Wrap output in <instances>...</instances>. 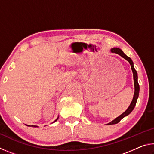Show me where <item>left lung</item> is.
<instances>
[{"label": "left lung", "mask_w": 154, "mask_h": 154, "mask_svg": "<svg viewBox=\"0 0 154 154\" xmlns=\"http://www.w3.org/2000/svg\"><path fill=\"white\" fill-rule=\"evenodd\" d=\"M111 51L112 53H116L119 54V56H121L122 58H124V59H126V60L129 62L130 66H131V69L132 71V72H133V78H134V96L133 98H132V100L131 103H130V106H128V108L127 109V110L124 112L123 113L120 115L118 118H116L114 120L111 121V122H109L107 125H112V124H118L119 122H120L121 119L122 118H124V117L127 116L128 115H129L131 112L133 110L135 105H136L137 101V98L139 97V83H138V76H137V71L134 69V64L133 62L131 60V58H129L128 56H127L126 54H125L123 51H122L120 49L118 48H114L113 49H111Z\"/></svg>", "instance_id": "obj_1"}]
</instances>
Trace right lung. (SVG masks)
Instances as JSON below:
<instances>
[{
  "instance_id": "1",
  "label": "right lung",
  "mask_w": 154,
  "mask_h": 154,
  "mask_svg": "<svg viewBox=\"0 0 154 154\" xmlns=\"http://www.w3.org/2000/svg\"><path fill=\"white\" fill-rule=\"evenodd\" d=\"M58 118H57L56 119V120L55 121H54V122H56L57 120H58ZM54 122H53V123H54ZM26 126H28V125H26ZM28 126H32V127H38L37 126H33V125H32V126H30V125H28Z\"/></svg>"
}]
</instances>
